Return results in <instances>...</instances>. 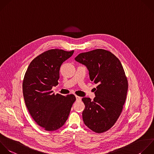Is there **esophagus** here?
<instances>
[{
  "label": "esophagus",
  "instance_id": "34e87169",
  "mask_svg": "<svg viewBox=\"0 0 154 154\" xmlns=\"http://www.w3.org/2000/svg\"><path fill=\"white\" fill-rule=\"evenodd\" d=\"M75 97H76V100H77V101H80V100H81V97H79V96H76Z\"/></svg>",
  "mask_w": 154,
  "mask_h": 154
}]
</instances>
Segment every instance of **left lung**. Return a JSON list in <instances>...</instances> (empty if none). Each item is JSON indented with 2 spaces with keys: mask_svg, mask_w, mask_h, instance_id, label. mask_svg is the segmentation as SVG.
I'll return each instance as SVG.
<instances>
[{
  "mask_svg": "<svg viewBox=\"0 0 154 154\" xmlns=\"http://www.w3.org/2000/svg\"><path fill=\"white\" fill-rule=\"evenodd\" d=\"M75 60L87 67L90 80L97 84L93 100L82 99L83 121L93 131L104 132L115 124L126 100L128 84L123 66L114 54L101 49L81 53Z\"/></svg>",
  "mask_w": 154,
  "mask_h": 154,
  "instance_id": "1",
  "label": "left lung"
}]
</instances>
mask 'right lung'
Wrapping results in <instances>:
<instances>
[{
  "label": "right lung",
  "instance_id": "add662e5",
  "mask_svg": "<svg viewBox=\"0 0 154 154\" xmlns=\"http://www.w3.org/2000/svg\"><path fill=\"white\" fill-rule=\"evenodd\" d=\"M73 52L57 49L47 51L31 61L25 73L22 87L26 106L34 121L46 131L62 127L76 100L73 94L55 95L51 90L58 84L61 64Z\"/></svg>",
  "mask_w": 154,
  "mask_h": 154
}]
</instances>
